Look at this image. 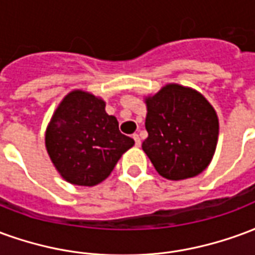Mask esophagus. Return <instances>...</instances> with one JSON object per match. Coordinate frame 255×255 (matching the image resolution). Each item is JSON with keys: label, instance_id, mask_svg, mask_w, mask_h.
Wrapping results in <instances>:
<instances>
[{"label": "esophagus", "instance_id": "34e87169", "mask_svg": "<svg viewBox=\"0 0 255 255\" xmlns=\"http://www.w3.org/2000/svg\"><path fill=\"white\" fill-rule=\"evenodd\" d=\"M132 138H133V140H135V144H136V146L139 147V146H140V138H139L138 133H133Z\"/></svg>", "mask_w": 255, "mask_h": 255}]
</instances>
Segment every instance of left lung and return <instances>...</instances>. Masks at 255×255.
<instances>
[{"label":"left lung","instance_id":"1","mask_svg":"<svg viewBox=\"0 0 255 255\" xmlns=\"http://www.w3.org/2000/svg\"><path fill=\"white\" fill-rule=\"evenodd\" d=\"M146 129L142 149L161 176L183 180L203 172L219 139V117L197 90L171 83L146 97Z\"/></svg>","mask_w":255,"mask_h":255}]
</instances>
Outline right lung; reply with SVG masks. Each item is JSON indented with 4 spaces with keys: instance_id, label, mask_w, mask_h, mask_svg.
Masks as SVG:
<instances>
[{
    "instance_id": "1",
    "label": "right lung",
    "mask_w": 255,
    "mask_h": 255,
    "mask_svg": "<svg viewBox=\"0 0 255 255\" xmlns=\"http://www.w3.org/2000/svg\"><path fill=\"white\" fill-rule=\"evenodd\" d=\"M133 143L105 112V101L83 90L64 97L45 135L47 154L61 177L87 187L104 182Z\"/></svg>"
}]
</instances>
